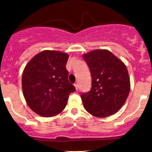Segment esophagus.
I'll use <instances>...</instances> for the list:
<instances>
[{"instance_id": "obj_1", "label": "esophagus", "mask_w": 152, "mask_h": 152, "mask_svg": "<svg viewBox=\"0 0 152 152\" xmlns=\"http://www.w3.org/2000/svg\"><path fill=\"white\" fill-rule=\"evenodd\" d=\"M74 86H75V87H76V90H79V85H78L77 83L74 84Z\"/></svg>"}]
</instances>
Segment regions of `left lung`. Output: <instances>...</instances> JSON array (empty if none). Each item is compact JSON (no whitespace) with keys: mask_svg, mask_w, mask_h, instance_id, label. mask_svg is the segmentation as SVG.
<instances>
[{"mask_svg":"<svg viewBox=\"0 0 152 152\" xmlns=\"http://www.w3.org/2000/svg\"><path fill=\"white\" fill-rule=\"evenodd\" d=\"M92 76V87L81 95L85 110L98 118L117 113L126 101L130 80L126 65L107 50H94L83 55Z\"/></svg>","mask_w":152,"mask_h":152,"instance_id":"1","label":"left lung"}]
</instances>
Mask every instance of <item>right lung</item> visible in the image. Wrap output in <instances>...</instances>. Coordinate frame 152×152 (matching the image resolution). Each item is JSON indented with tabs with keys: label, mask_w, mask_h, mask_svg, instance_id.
<instances>
[{
	"label": "right lung",
	"mask_w": 152,
	"mask_h": 152,
	"mask_svg": "<svg viewBox=\"0 0 152 152\" xmlns=\"http://www.w3.org/2000/svg\"><path fill=\"white\" fill-rule=\"evenodd\" d=\"M68 54L43 50L34 56L23 70L22 88L27 104L35 113L51 117L60 113L69 95L76 90L68 81Z\"/></svg>",
	"instance_id": "1"
}]
</instances>
